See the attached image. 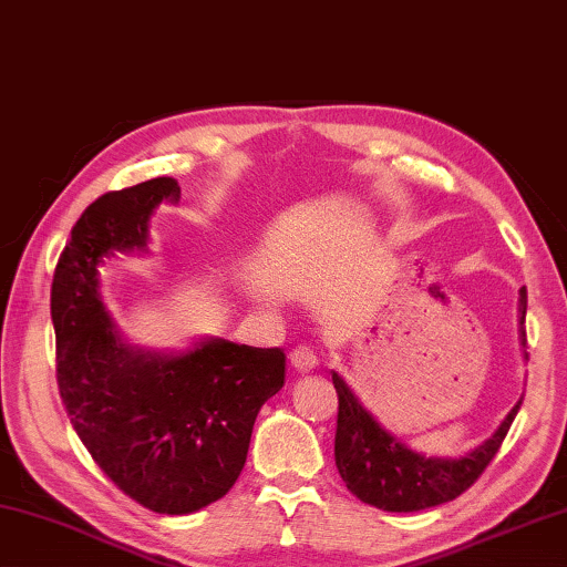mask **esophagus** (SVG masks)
Wrapping results in <instances>:
<instances>
[{"mask_svg":"<svg viewBox=\"0 0 567 567\" xmlns=\"http://www.w3.org/2000/svg\"><path fill=\"white\" fill-rule=\"evenodd\" d=\"M290 364L297 374H310L317 367V354L310 347H295L290 352Z\"/></svg>","mask_w":567,"mask_h":567,"instance_id":"esophagus-1","label":"esophagus"}]
</instances>
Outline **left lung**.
<instances>
[{"label":"left lung","instance_id":"8db88e82","mask_svg":"<svg viewBox=\"0 0 567 567\" xmlns=\"http://www.w3.org/2000/svg\"><path fill=\"white\" fill-rule=\"evenodd\" d=\"M526 310L528 295L523 287L518 297V339L523 354H526ZM332 384L339 396L334 434V463L339 476L359 501L389 513L434 508L471 488L473 481L496 456L523 404V399H518V404L508 411L501 426L468 454L456 458L424 456L391 436L337 372H332Z\"/></svg>","mask_w":567,"mask_h":567}]
</instances>
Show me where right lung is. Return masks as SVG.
I'll use <instances>...</instances> for the list:
<instances>
[{
    "label": "right lung",
    "instance_id": "obj_1",
    "mask_svg": "<svg viewBox=\"0 0 567 567\" xmlns=\"http://www.w3.org/2000/svg\"><path fill=\"white\" fill-rule=\"evenodd\" d=\"M176 178L101 195L81 213L51 282L56 382L91 458L141 506H210L245 466L257 411L285 386L282 349L203 337L178 352L131 344L101 300L99 267L148 252L151 215L178 203Z\"/></svg>",
    "mask_w": 567,
    "mask_h": 567
}]
</instances>
